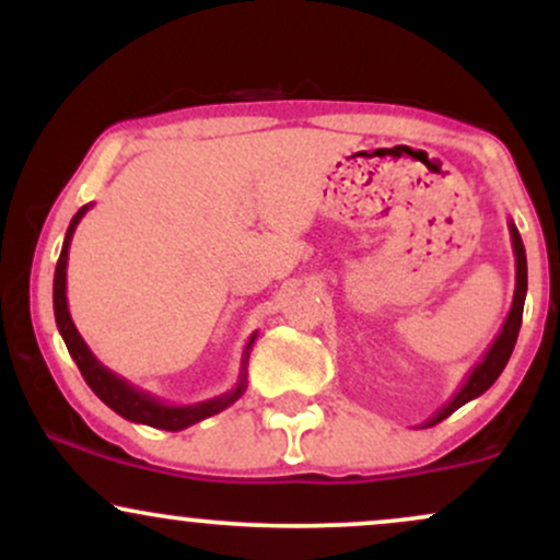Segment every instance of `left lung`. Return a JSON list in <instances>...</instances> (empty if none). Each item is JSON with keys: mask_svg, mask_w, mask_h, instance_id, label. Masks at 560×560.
Listing matches in <instances>:
<instances>
[{"mask_svg": "<svg viewBox=\"0 0 560 560\" xmlns=\"http://www.w3.org/2000/svg\"><path fill=\"white\" fill-rule=\"evenodd\" d=\"M508 231H511L513 255H516V289H513V305L511 311H508L503 329H500L498 337H494V342L490 345V350L485 352V358L474 365L471 374H468L466 382L460 384V389L455 392L453 400L442 405L432 419L423 421V427H434V423L445 421L450 413H455V410L460 408V405L474 400V397L485 395V392L494 384V378L503 374L508 358H511L513 347H516V337H518V329H522V316H524V300H526V253H524V242L522 236H518L516 223L508 221Z\"/></svg>", "mask_w": 560, "mask_h": 560, "instance_id": "left-lung-1", "label": "left lung"}]
</instances>
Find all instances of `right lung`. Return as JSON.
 I'll return each instance as SVG.
<instances>
[{
	"label": "right lung",
	"instance_id": "right-lung-1",
	"mask_svg": "<svg viewBox=\"0 0 560 560\" xmlns=\"http://www.w3.org/2000/svg\"><path fill=\"white\" fill-rule=\"evenodd\" d=\"M89 208H92V205H83L79 213L73 215V221H70V226L66 231V242H62L60 260H57V268H55V289H52L57 329H60L62 339H66L70 358H73L75 365H79L81 376L86 378V384L92 387L94 395L100 397L107 408H113L115 413L124 416L126 421L144 423V427H152V429H165V432H182V429L191 427V423L210 419V416L226 410L229 405L240 400L242 392L247 389V358H249V350H253L258 331L249 337L247 347H244L240 382H236V387L226 392V395H218V397H213V400L195 402V405H171V402L158 400V397H152L150 392L137 389L133 384H128L124 376L113 374L110 369H105V365L96 361L94 352L89 350L86 342H83V337L79 334V329H75L73 318H70V311H68V298H66L68 276H66V271H68L70 240H73V231H75V226H79L81 218L86 215Z\"/></svg>",
	"mask_w": 560,
	"mask_h": 560
}]
</instances>
